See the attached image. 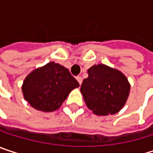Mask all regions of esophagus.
Segmentation results:
<instances>
[{"label":"esophagus","instance_id":"1","mask_svg":"<svg viewBox=\"0 0 153 153\" xmlns=\"http://www.w3.org/2000/svg\"><path fill=\"white\" fill-rule=\"evenodd\" d=\"M76 79L78 80V82L79 83V85H81V83H82V78L80 76H77Z\"/></svg>","mask_w":153,"mask_h":153}]
</instances>
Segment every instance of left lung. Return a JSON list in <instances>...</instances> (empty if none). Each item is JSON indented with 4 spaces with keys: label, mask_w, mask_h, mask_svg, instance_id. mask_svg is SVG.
I'll list each match as a JSON object with an SVG mask.
<instances>
[{
    "label": "left lung",
    "mask_w": 153,
    "mask_h": 153,
    "mask_svg": "<svg viewBox=\"0 0 153 153\" xmlns=\"http://www.w3.org/2000/svg\"><path fill=\"white\" fill-rule=\"evenodd\" d=\"M80 92L88 108L97 115L115 114L127 102L130 84L121 72L99 64L88 70Z\"/></svg>",
    "instance_id": "obj_1"
}]
</instances>
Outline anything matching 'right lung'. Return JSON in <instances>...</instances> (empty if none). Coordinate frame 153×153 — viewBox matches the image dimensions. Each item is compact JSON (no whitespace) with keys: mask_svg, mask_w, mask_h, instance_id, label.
<instances>
[{"mask_svg":"<svg viewBox=\"0 0 153 153\" xmlns=\"http://www.w3.org/2000/svg\"><path fill=\"white\" fill-rule=\"evenodd\" d=\"M79 86L67 68L50 62L26 76L22 85V92L31 106L49 112L57 110L70 92Z\"/></svg>","mask_w":153,"mask_h":153,"instance_id":"right-lung-1","label":"right lung"}]
</instances>
